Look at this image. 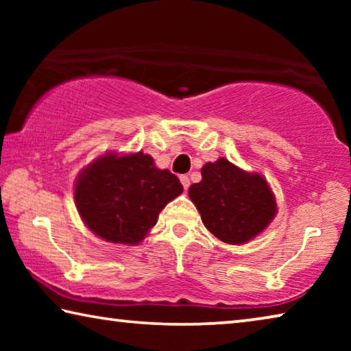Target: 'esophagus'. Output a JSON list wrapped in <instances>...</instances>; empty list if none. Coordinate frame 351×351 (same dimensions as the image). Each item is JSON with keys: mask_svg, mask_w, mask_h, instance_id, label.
Segmentation results:
<instances>
[{"mask_svg": "<svg viewBox=\"0 0 351 351\" xmlns=\"http://www.w3.org/2000/svg\"><path fill=\"white\" fill-rule=\"evenodd\" d=\"M180 180H181V182H182V187H184V190H187V189L190 187V180H189V176H187V175H181V176H180Z\"/></svg>", "mask_w": 351, "mask_h": 351, "instance_id": "1", "label": "esophagus"}]
</instances>
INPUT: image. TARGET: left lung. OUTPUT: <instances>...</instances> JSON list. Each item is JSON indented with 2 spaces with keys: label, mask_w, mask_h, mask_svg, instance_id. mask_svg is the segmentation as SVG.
Wrapping results in <instances>:
<instances>
[{
  "label": "left lung",
  "mask_w": 351,
  "mask_h": 351,
  "mask_svg": "<svg viewBox=\"0 0 351 351\" xmlns=\"http://www.w3.org/2000/svg\"><path fill=\"white\" fill-rule=\"evenodd\" d=\"M203 180L192 184L189 197L207 230L229 245H243L263 232L276 217L277 204L268 182L219 158L201 169Z\"/></svg>",
  "instance_id": "1"
}]
</instances>
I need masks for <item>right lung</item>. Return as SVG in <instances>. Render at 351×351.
Segmentation results:
<instances>
[{
  "instance_id": "add662e5",
  "label": "right lung",
  "mask_w": 351,
  "mask_h": 351,
  "mask_svg": "<svg viewBox=\"0 0 351 351\" xmlns=\"http://www.w3.org/2000/svg\"><path fill=\"white\" fill-rule=\"evenodd\" d=\"M181 193L180 180L159 170L150 154L106 153L77 178L74 199L83 223L100 239L138 245Z\"/></svg>"
}]
</instances>
